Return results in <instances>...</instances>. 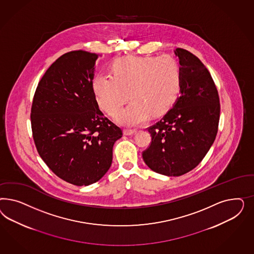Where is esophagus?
<instances>
[{
    "mask_svg": "<svg viewBox=\"0 0 254 254\" xmlns=\"http://www.w3.org/2000/svg\"><path fill=\"white\" fill-rule=\"evenodd\" d=\"M135 132H136V129H131V128H125L124 129L125 135H133Z\"/></svg>",
    "mask_w": 254,
    "mask_h": 254,
    "instance_id": "1",
    "label": "esophagus"
}]
</instances>
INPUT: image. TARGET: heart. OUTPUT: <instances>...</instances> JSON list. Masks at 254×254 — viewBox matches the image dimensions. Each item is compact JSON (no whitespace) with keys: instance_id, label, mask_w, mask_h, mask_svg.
<instances>
[{"instance_id":"1","label":"heart","mask_w":254,"mask_h":254,"mask_svg":"<svg viewBox=\"0 0 254 254\" xmlns=\"http://www.w3.org/2000/svg\"><path fill=\"white\" fill-rule=\"evenodd\" d=\"M181 69L173 58L125 57L113 64V75L98 73L92 81L93 92L100 107L115 116L130 99V104L116 119L126 126L145 122L152 114L167 113L177 99Z\"/></svg>"}]
</instances>
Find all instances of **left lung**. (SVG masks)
<instances>
[{
  "instance_id": "1",
  "label": "left lung",
  "mask_w": 254,
  "mask_h": 254,
  "mask_svg": "<svg viewBox=\"0 0 254 254\" xmlns=\"http://www.w3.org/2000/svg\"><path fill=\"white\" fill-rule=\"evenodd\" d=\"M181 96L160 121L149 127L152 141L142 152L147 166L166 176L194 169L213 144L220 120V98L208 69L191 52L177 48Z\"/></svg>"
}]
</instances>
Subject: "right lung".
<instances>
[{
    "instance_id": "obj_1",
    "label": "right lung",
    "mask_w": 254,
    "mask_h": 254,
    "mask_svg": "<svg viewBox=\"0 0 254 254\" xmlns=\"http://www.w3.org/2000/svg\"><path fill=\"white\" fill-rule=\"evenodd\" d=\"M98 55L60 57L40 80L31 104L32 137L41 158L71 185H92L110 169L122 129L99 109L93 92Z\"/></svg>"
}]
</instances>
